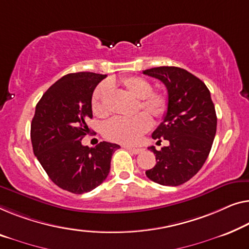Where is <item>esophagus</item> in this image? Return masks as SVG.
<instances>
[{"label": "esophagus", "mask_w": 249, "mask_h": 249, "mask_svg": "<svg viewBox=\"0 0 249 249\" xmlns=\"http://www.w3.org/2000/svg\"><path fill=\"white\" fill-rule=\"evenodd\" d=\"M125 149H128L132 154H139L142 151V148H136V147H130V146L125 147Z\"/></svg>", "instance_id": "esophagus-1"}]
</instances>
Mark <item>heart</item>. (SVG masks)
I'll list each match as a JSON object with an SVG mask.
<instances>
[{
  "label": "heart",
  "instance_id": "obj_1",
  "mask_svg": "<svg viewBox=\"0 0 249 249\" xmlns=\"http://www.w3.org/2000/svg\"><path fill=\"white\" fill-rule=\"evenodd\" d=\"M121 86L132 99L138 101L137 110H142L143 113L132 119H113L103 127V135L111 142L131 145L138 142L143 133L149 130L150 118L160 119L165 116L168 107V98L164 92L153 91L151 83L143 77L129 76L124 77L119 83H103L95 89L92 95L91 106L95 116L104 118L109 114L107 106V99L111 92V88Z\"/></svg>",
  "mask_w": 249,
  "mask_h": 249
}]
</instances>
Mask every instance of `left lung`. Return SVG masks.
<instances>
[{
    "instance_id": "1",
    "label": "left lung",
    "mask_w": 249,
    "mask_h": 249,
    "mask_svg": "<svg viewBox=\"0 0 249 249\" xmlns=\"http://www.w3.org/2000/svg\"><path fill=\"white\" fill-rule=\"evenodd\" d=\"M164 83L168 107L153 132L154 139L168 140L169 146L156 150V165L147 178L160 185L178 186L192 178L207 160L217 131V114L204 83L183 68L155 67L142 71Z\"/></svg>"
}]
</instances>
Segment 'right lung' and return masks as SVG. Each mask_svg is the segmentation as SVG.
Returning <instances> with one entry per match:
<instances>
[{"label":"right lung","instance_id":"add662e5","mask_svg":"<svg viewBox=\"0 0 249 249\" xmlns=\"http://www.w3.org/2000/svg\"><path fill=\"white\" fill-rule=\"evenodd\" d=\"M107 75L80 71L63 76L45 92L31 122L32 148L49 178L75 194L99 186L109 175L117 143L82 145L92 119V95Z\"/></svg>","mask_w":249,"mask_h":249}]
</instances>
